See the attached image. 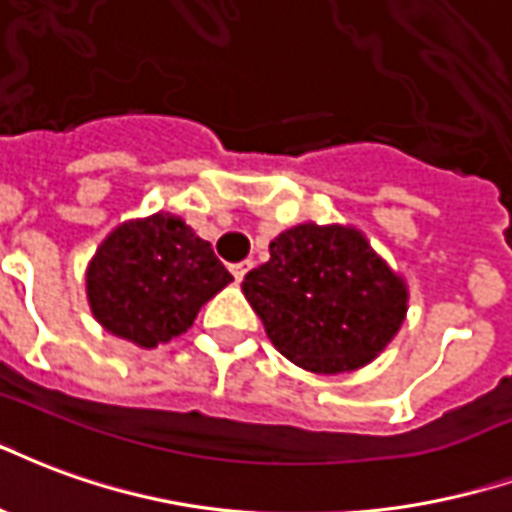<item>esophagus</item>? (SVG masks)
Wrapping results in <instances>:
<instances>
[{
    "label": "esophagus",
    "mask_w": 512,
    "mask_h": 512,
    "mask_svg": "<svg viewBox=\"0 0 512 512\" xmlns=\"http://www.w3.org/2000/svg\"><path fill=\"white\" fill-rule=\"evenodd\" d=\"M253 267V261H237V264H231V275L237 278V281H242L245 275H248V270Z\"/></svg>",
    "instance_id": "obj_1"
}]
</instances>
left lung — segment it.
Segmentation results:
<instances>
[{
    "label": "left lung",
    "mask_w": 512,
    "mask_h": 512,
    "mask_svg": "<svg viewBox=\"0 0 512 512\" xmlns=\"http://www.w3.org/2000/svg\"><path fill=\"white\" fill-rule=\"evenodd\" d=\"M242 294L272 346L311 374H349L387 349L409 289L354 226L300 223L270 242Z\"/></svg>",
    "instance_id": "1"
}]
</instances>
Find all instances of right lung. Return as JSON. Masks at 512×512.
<instances>
[{
	"label": "right lung",
	"mask_w": 512,
	"mask_h": 512,
	"mask_svg": "<svg viewBox=\"0 0 512 512\" xmlns=\"http://www.w3.org/2000/svg\"><path fill=\"white\" fill-rule=\"evenodd\" d=\"M229 270L171 212L119 223L87 264V300L106 333L155 349L188 330Z\"/></svg>",
	"instance_id": "obj_1"
}]
</instances>
